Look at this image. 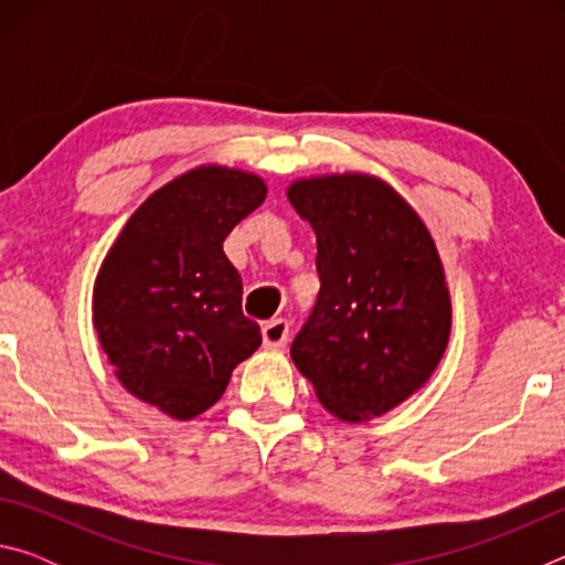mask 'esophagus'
<instances>
[{"instance_id": "1", "label": "esophagus", "mask_w": 565, "mask_h": 565, "mask_svg": "<svg viewBox=\"0 0 565 565\" xmlns=\"http://www.w3.org/2000/svg\"><path fill=\"white\" fill-rule=\"evenodd\" d=\"M289 321L286 319H274V321H266L264 329H262V337H264V347L266 349H281L286 347V341H289Z\"/></svg>"}]
</instances>
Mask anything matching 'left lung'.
<instances>
[{
  "instance_id": "left-lung-1",
  "label": "left lung",
  "mask_w": 565,
  "mask_h": 565,
  "mask_svg": "<svg viewBox=\"0 0 565 565\" xmlns=\"http://www.w3.org/2000/svg\"><path fill=\"white\" fill-rule=\"evenodd\" d=\"M296 214L317 234L321 289L291 343L296 369L341 420L386 414L434 374L451 333L436 244L384 181H296Z\"/></svg>"
}]
</instances>
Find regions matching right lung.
<instances>
[{
  "label": "right lung",
  "mask_w": 565,
  "mask_h": 565,
  "mask_svg": "<svg viewBox=\"0 0 565 565\" xmlns=\"http://www.w3.org/2000/svg\"><path fill=\"white\" fill-rule=\"evenodd\" d=\"M264 196V181L246 171H189L131 214L102 264L94 286L102 349L124 388L171 418L214 406L236 363L262 347L224 238Z\"/></svg>",
  "instance_id": "obj_1"
}]
</instances>
